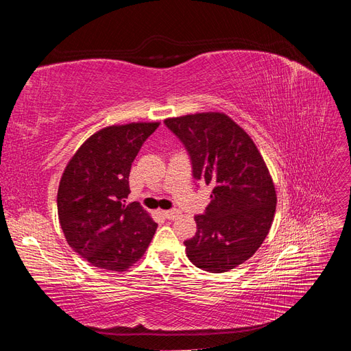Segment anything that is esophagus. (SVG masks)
<instances>
[{
	"label": "esophagus",
	"mask_w": 351,
	"mask_h": 351,
	"mask_svg": "<svg viewBox=\"0 0 351 351\" xmlns=\"http://www.w3.org/2000/svg\"><path fill=\"white\" fill-rule=\"evenodd\" d=\"M162 215H164L167 219H176L177 217H180V210H178V209L162 210Z\"/></svg>",
	"instance_id": "obj_1"
}]
</instances>
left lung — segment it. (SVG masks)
Returning <instances> with one entry per match:
<instances>
[{"label": "left lung", "mask_w": 351, "mask_h": 351, "mask_svg": "<svg viewBox=\"0 0 351 351\" xmlns=\"http://www.w3.org/2000/svg\"><path fill=\"white\" fill-rule=\"evenodd\" d=\"M186 147L193 177L212 187L210 204L196 215L187 258L208 272H227L253 256L274 221L277 193L250 136L228 115L200 112L167 119Z\"/></svg>", "instance_id": "obj_1"}]
</instances>
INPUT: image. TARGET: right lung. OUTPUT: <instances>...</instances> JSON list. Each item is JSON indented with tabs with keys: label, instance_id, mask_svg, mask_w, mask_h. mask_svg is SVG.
<instances>
[{
	"label": "right lung",
	"instance_id": "obj_1",
	"mask_svg": "<svg viewBox=\"0 0 351 351\" xmlns=\"http://www.w3.org/2000/svg\"><path fill=\"white\" fill-rule=\"evenodd\" d=\"M159 123L110 125L92 134L62 173L57 209L70 247L90 265L125 271L139 261L158 224L130 193L132 162Z\"/></svg>",
	"mask_w": 351,
	"mask_h": 351
}]
</instances>
